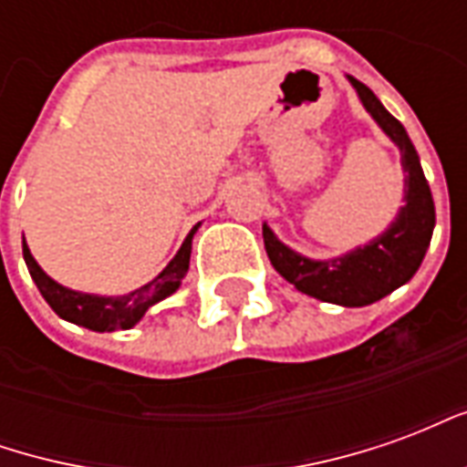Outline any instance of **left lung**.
<instances>
[{
  "label": "left lung",
  "instance_id": "left-lung-1",
  "mask_svg": "<svg viewBox=\"0 0 467 467\" xmlns=\"http://www.w3.org/2000/svg\"><path fill=\"white\" fill-rule=\"evenodd\" d=\"M350 82L358 89L365 109L382 127V132L400 147L402 170L408 174V190L400 214L378 240L335 260H307L303 254L293 253L275 237L267 224L263 227V237L275 270L300 293L317 297L323 303L362 307L390 295L395 287L405 285L418 273L435 227V204L405 127L380 105L370 87L358 82L355 77H350Z\"/></svg>",
  "mask_w": 467,
  "mask_h": 467
}]
</instances>
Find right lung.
Wrapping results in <instances>:
<instances>
[{
  "label": "right lung",
  "mask_w": 467,
  "mask_h": 467,
  "mask_svg": "<svg viewBox=\"0 0 467 467\" xmlns=\"http://www.w3.org/2000/svg\"><path fill=\"white\" fill-rule=\"evenodd\" d=\"M194 230H197V224L192 227V233L187 234V240L180 247V253L174 254L172 263L167 265L162 273L154 277L152 283H147L144 287H140V290H134L130 295H122V297H97V295L67 290L59 283H55L36 265L26 243H22V253H25V263L29 267L32 280L39 287V293H42V297H45L49 307L59 317H65V320L75 325H82L87 330H95V333H115V330H130L134 323H140V317L154 303L164 300L167 295H172L180 287L184 275L190 270V253H192Z\"/></svg>",
  "instance_id": "right-lung-1"
}]
</instances>
